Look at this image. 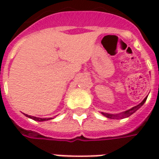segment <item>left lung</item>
<instances>
[{
  "label": "left lung",
  "instance_id": "obj_1",
  "mask_svg": "<svg viewBox=\"0 0 159 159\" xmlns=\"http://www.w3.org/2000/svg\"><path fill=\"white\" fill-rule=\"evenodd\" d=\"M147 97H148V96H147ZM147 97H145V98L143 99V101L140 104H138V105H136V106L133 107V108H131V109H129V110H127V111H123V112L117 113V114H111V113L102 112V114L104 117L108 118V119H124V118H128L129 116H131L133 113L135 112L138 109H140L141 107L143 105L144 102H145L146 100H147Z\"/></svg>",
  "mask_w": 159,
  "mask_h": 159
}]
</instances>
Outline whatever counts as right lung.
<instances>
[{
  "mask_svg": "<svg viewBox=\"0 0 159 159\" xmlns=\"http://www.w3.org/2000/svg\"><path fill=\"white\" fill-rule=\"evenodd\" d=\"M25 116L26 117H28V118H30V119H34V120H35V121H39V122H41V121H46V120H48V119H47V118H45V119H41V118H37V117H32V116H29V115H27V114H25Z\"/></svg>",
  "mask_w": 159,
  "mask_h": 159,
  "instance_id": "obj_1",
  "label": "right lung"
}]
</instances>
